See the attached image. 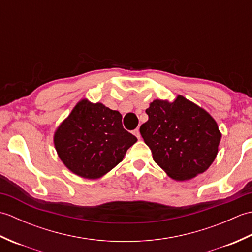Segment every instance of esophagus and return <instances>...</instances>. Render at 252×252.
Here are the masks:
<instances>
[{
  "label": "esophagus",
  "mask_w": 252,
  "mask_h": 252,
  "mask_svg": "<svg viewBox=\"0 0 252 252\" xmlns=\"http://www.w3.org/2000/svg\"><path fill=\"white\" fill-rule=\"evenodd\" d=\"M133 133H134V135L138 138V140H140V138H141V133H140V129H138V127H137V129H135L134 131H133Z\"/></svg>",
  "instance_id": "34e87169"
}]
</instances>
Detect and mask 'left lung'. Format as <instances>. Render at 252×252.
Masks as SVG:
<instances>
[{"instance_id": "8db88e82", "label": "left lung", "mask_w": 252, "mask_h": 252, "mask_svg": "<svg viewBox=\"0 0 252 252\" xmlns=\"http://www.w3.org/2000/svg\"><path fill=\"white\" fill-rule=\"evenodd\" d=\"M140 127L153 159L170 178L186 181L215 161L221 141L216 120L192 101L178 95L173 101L155 99Z\"/></svg>"}]
</instances>
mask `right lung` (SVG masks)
<instances>
[{
	"label": "right lung",
	"instance_id": "right-lung-1",
	"mask_svg": "<svg viewBox=\"0 0 252 252\" xmlns=\"http://www.w3.org/2000/svg\"><path fill=\"white\" fill-rule=\"evenodd\" d=\"M136 141L123 129L119 111L88 99L79 101L54 134L56 152L63 164L90 180L114 169Z\"/></svg>",
	"mask_w": 252,
	"mask_h": 252
}]
</instances>
